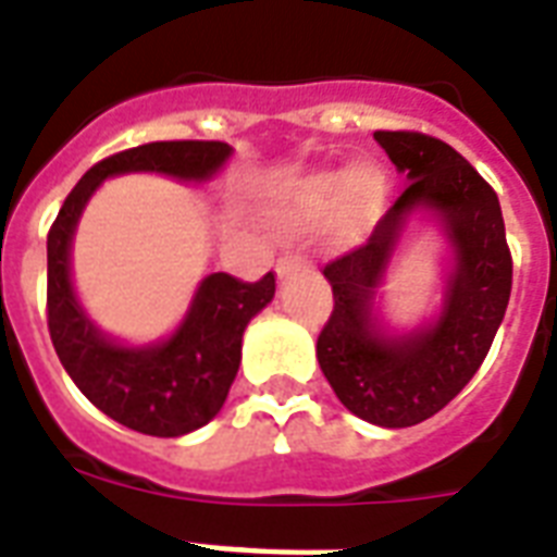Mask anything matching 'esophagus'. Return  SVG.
<instances>
[{"label":"esophagus","mask_w":557,"mask_h":557,"mask_svg":"<svg viewBox=\"0 0 557 557\" xmlns=\"http://www.w3.org/2000/svg\"><path fill=\"white\" fill-rule=\"evenodd\" d=\"M306 260L300 253H286V257H280L277 260V277H288V274H295L297 269H304Z\"/></svg>","instance_id":"34e87169"}]
</instances>
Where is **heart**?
Segmentation results:
<instances>
[{
	"mask_svg": "<svg viewBox=\"0 0 557 557\" xmlns=\"http://www.w3.org/2000/svg\"><path fill=\"white\" fill-rule=\"evenodd\" d=\"M387 196L384 173L372 164H358L352 170L318 173L300 178L280 193L274 205V219L286 231H306V227L326 225L338 216L344 227L358 231L379 216Z\"/></svg>",
	"mask_w": 557,
	"mask_h": 557,
	"instance_id": "1",
	"label": "heart"
}]
</instances>
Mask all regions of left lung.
<instances>
[{
	"label": "left lung",
	"mask_w": 557,
	"mask_h": 557,
	"mask_svg": "<svg viewBox=\"0 0 557 557\" xmlns=\"http://www.w3.org/2000/svg\"><path fill=\"white\" fill-rule=\"evenodd\" d=\"M375 141L410 185L364 245L323 269L335 306L318 335V364L349 413L379 428H410L440 413L488 356L509 306L511 251L497 193L454 147L407 129H379ZM419 207L446 227L455 269L441 318L407 336H387L371 300Z\"/></svg>",
	"instance_id": "1"
}]
</instances>
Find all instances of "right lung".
<instances>
[{
    "label": "right lung",
    "instance_id": "1",
    "mask_svg": "<svg viewBox=\"0 0 557 557\" xmlns=\"http://www.w3.org/2000/svg\"><path fill=\"white\" fill-rule=\"evenodd\" d=\"M231 147L222 141H152L98 161L65 196L48 231V332L60 364L109 419L147 436H185L222 410L243 358V332L274 297V274L243 283L225 271L196 288L185 321L168 341L124 347L86 318L74 295L72 239L100 182L121 173H164L208 182Z\"/></svg>",
    "mask_w": 557,
    "mask_h": 557
}]
</instances>
